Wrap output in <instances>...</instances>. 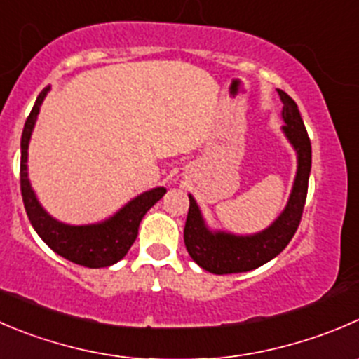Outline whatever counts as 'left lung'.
Wrapping results in <instances>:
<instances>
[{
	"mask_svg": "<svg viewBox=\"0 0 359 359\" xmlns=\"http://www.w3.org/2000/svg\"><path fill=\"white\" fill-rule=\"evenodd\" d=\"M283 100V133L297 152V175L286 207L279 217L263 231L254 235H235L214 231L207 226L196 200L189 194L184 243L196 264L215 276L249 272L283 252L300 224L309 189L312 166V147L298 105L291 96L279 91Z\"/></svg>",
	"mask_w": 359,
	"mask_h": 359,
	"instance_id": "8db88e82",
	"label": "left lung"
}]
</instances>
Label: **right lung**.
I'll return each instance as SVG.
<instances>
[{
    "label": "right lung",
    "mask_w": 359,
    "mask_h": 359,
    "mask_svg": "<svg viewBox=\"0 0 359 359\" xmlns=\"http://www.w3.org/2000/svg\"><path fill=\"white\" fill-rule=\"evenodd\" d=\"M48 91H50V86L45 87L38 95L33 110L24 124L22 138H20V191H22L27 217L40 238L65 259L87 268L110 266L126 256L130 247L137 240L142 219L147 214L149 208L154 207L165 196L166 189L154 187V189L145 191L128 201L112 217L96 222V224L73 226L52 217L38 201L31 187L29 177H27V149H29L31 133H33L40 107Z\"/></svg>",
    "instance_id": "right-lung-1"
}]
</instances>
